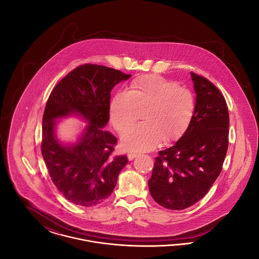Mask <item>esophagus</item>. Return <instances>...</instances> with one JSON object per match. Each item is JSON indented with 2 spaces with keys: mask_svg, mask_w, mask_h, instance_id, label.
<instances>
[{
  "mask_svg": "<svg viewBox=\"0 0 259 259\" xmlns=\"http://www.w3.org/2000/svg\"><path fill=\"white\" fill-rule=\"evenodd\" d=\"M137 155H138L137 152H135V151H131V152H129V153L127 154V157H128L129 160H133Z\"/></svg>",
  "mask_w": 259,
  "mask_h": 259,
  "instance_id": "1",
  "label": "esophagus"
}]
</instances>
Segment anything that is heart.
Listing matches in <instances>:
<instances>
[{
	"instance_id": "1",
	"label": "heart",
	"mask_w": 259,
	"mask_h": 259,
	"mask_svg": "<svg viewBox=\"0 0 259 259\" xmlns=\"http://www.w3.org/2000/svg\"><path fill=\"white\" fill-rule=\"evenodd\" d=\"M196 108L194 94L175 81L156 74L134 79L127 91L117 92L110 103V121L124 133L144 110L146 121L126 132L122 145L139 151L155 148L161 140L169 143L183 135L191 122Z\"/></svg>"
}]
</instances>
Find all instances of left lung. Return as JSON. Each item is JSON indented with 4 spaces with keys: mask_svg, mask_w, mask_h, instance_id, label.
<instances>
[{
    "mask_svg": "<svg viewBox=\"0 0 259 259\" xmlns=\"http://www.w3.org/2000/svg\"><path fill=\"white\" fill-rule=\"evenodd\" d=\"M197 94L185 134L155 158L148 187L166 209H185L204 197L222 172L228 148L229 112L224 96L208 78L191 72Z\"/></svg>",
    "mask_w": 259,
    "mask_h": 259,
    "instance_id": "8db88e82",
    "label": "left lung"
}]
</instances>
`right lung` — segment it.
<instances>
[{
	"instance_id": "obj_1",
	"label": "right lung",
	"mask_w": 259,
	"mask_h": 259,
	"mask_svg": "<svg viewBox=\"0 0 259 259\" xmlns=\"http://www.w3.org/2000/svg\"><path fill=\"white\" fill-rule=\"evenodd\" d=\"M130 76L106 66L84 64L50 93L42 116L41 154L52 183L75 205L92 207L110 197L128 162L126 155L113 154L117 139L103 128L109 121L111 89ZM73 112L90 124L80 143L67 148L55 138V119Z\"/></svg>"
}]
</instances>
